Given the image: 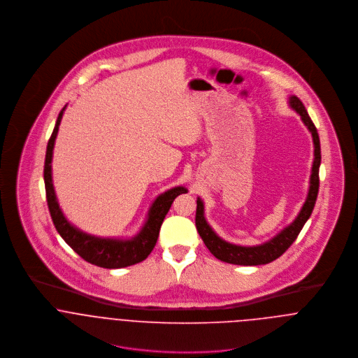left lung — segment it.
<instances>
[{"mask_svg": "<svg viewBox=\"0 0 358 358\" xmlns=\"http://www.w3.org/2000/svg\"><path fill=\"white\" fill-rule=\"evenodd\" d=\"M291 107L299 113L302 121L305 122L308 131L311 132L313 142H314V161L311 168V176H310V189L307 194L306 203L302 206L298 217L285 227L278 236H275L273 240H270L266 244L257 245V247H240L234 244H229L219 238L213 230L209 227L204 217V205L203 201L197 200V210H196V226L199 230V234L201 236L206 248L215 257H217L222 262L231 263V264H241V266H257V264H266L277 257L282 255L292 243L298 238L302 227L305 226L307 219L310 217L313 208L315 205L318 187H320V176L318 169L321 164V149H320V138L318 132L311 121V118L307 114L306 108L302 101L296 96H291L289 99Z\"/></svg>", "mask_w": 358, "mask_h": 358, "instance_id": "8db88e82", "label": "left lung"}]
</instances>
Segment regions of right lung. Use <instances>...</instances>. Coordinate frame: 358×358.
I'll return each mask as SVG.
<instances>
[{
  "instance_id": "add662e5",
  "label": "right lung",
  "mask_w": 358,
  "mask_h": 358,
  "mask_svg": "<svg viewBox=\"0 0 358 358\" xmlns=\"http://www.w3.org/2000/svg\"><path fill=\"white\" fill-rule=\"evenodd\" d=\"M64 110V107H63ZM63 110L59 113L56 120V125L53 128L51 138L48 141L47 154H45V165H44V180H45V193H47V203L51 212L52 222L62 236V238L81 256L84 260L104 267V268H120L132 266L145 260L150 252L153 251L159 234L161 224L164 222L165 215L168 213L173 200L183 193H187L185 187H175L164 194H161L150 209V215L148 223L142 229V231L132 240L120 241V240H110V238H98L94 236H88L76 227H73L66 217L63 216L59 204L56 201L53 185H52L51 161L52 150L55 145V139L57 135L59 124L62 121Z\"/></svg>"
}]
</instances>
